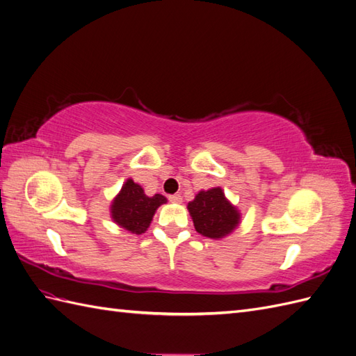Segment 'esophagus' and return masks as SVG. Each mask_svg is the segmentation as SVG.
Here are the masks:
<instances>
[{
  "label": "esophagus",
  "mask_w": 356,
  "mask_h": 356,
  "mask_svg": "<svg viewBox=\"0 0 356 356\" xmlns=\"http://www.w3.org/2000/svg\"><path fill=\"white\" fill-rule=\"evenodd\" d=\"M169 200H170L172 203H181V202H182V197H181L179 195H170V196H169Z\"/></svg>",
  "instance_id": "esophagus-1"
}]
</instances>
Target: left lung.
I'll return each mask as SVG.
<instances>
[{
  "instance_id": "left-lung-1",
  "label": "left lung",
  "mask_w": 356,
  "mask_h": 356,
  "mask_svg": "<svg viewBox=\"0 0 356 356\" xmlns=\"http://www.w3.org/2000/svg\"><path fill=\"white\" fill-rule=\"evenodd\" d=\"M187 208L196 232L211 239H220L232 233L241 220L238 209L225 199L220 187L200 191Z\"/></svg>"
}]
</instances>
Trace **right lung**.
<instances>
[{"mask_svg": "<svg viewBox=\"0 0 356 356\" xmlns=\"http://www.w3.org/2000/svg\"><path fill=\"white\" fill-rule=\"evenodd\" d=\"M163 203H166L165 196L154 195L148 197L141 186L127 179L111 204V215L118 225L132 233L141 234L148 229L156 209Z\"/></svg>", "mask_w": 356, "mask_h": 356, "instance_id": "1", "label": "right lung"}]
</instances>
